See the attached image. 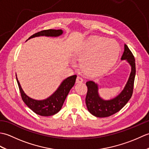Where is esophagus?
Instances as JSON below:
<instances>
[{"instance_id": "esophagus-1", "label": "esophagus", "mask_w": 149, "mask_h": 149, "mask_svg": "<svg viewBox=\"0 0 149 149\" xmlns=\"http://www.w3.org/2000/svg\"><path fill=\"white\" fill-rule=\"evenodd\" d=\"M83 82V79H82V77L78 76L76 79V83H82Z\"/></svg>"}]
</instances>
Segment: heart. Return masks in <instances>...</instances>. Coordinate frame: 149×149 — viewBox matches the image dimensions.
I'll return each instance as SVG.
<instances>
[{
  "instance_id": "heart-1",
  "label": "heart",
  "mask_w": 149,
  "mask_h": 149,
  "mask_svg": "<svg viewBox=\"0 0 149 149\" xmlns=\"http://www.w3.org/2000/svg\"><path fill=\"white\" fill-rule=\"evenodd\" d=\"M120 47L115 41L94 36L82 44L76 52L79 65L85 74L96 76L106 73L115 65Z\"/></svg>"
}]
</instances>
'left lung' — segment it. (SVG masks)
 Segmentation results:
<instances>
[{
    "label": "left lung",
    "mask_w": 149,
    "mask_h": 149,
    "mask_svg": "<svg viewBox=\"0 0 149 149\" xmlns=\"http://www.w3.org/2000/svg\"><path fill=\"white\" fill-rule=\"evenodd\" d=\"M121 60H125L131 66V73L127 83L118 95L109 100H104L100 96L99 85L92 81L86 82L88 92L86 104L88 111L99 118H104L113 115L121 109L131 98L133 91L136 75V65L134 56L127 45L124 46V52Z\"/></svg>",
    "instance_id": "1"
}]
</instances>
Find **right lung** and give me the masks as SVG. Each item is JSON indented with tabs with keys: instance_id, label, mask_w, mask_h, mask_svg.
<instances>
[{
	"instance_id": "add662e5",
	"label": "right lung",
	"mask_w": 149,
	"mask_h": 149,
	"mask_svg": "<svg viewBox=\"0 0 149 149\" xmlns=\"http://www.w3.org/2000/svg\"><path fill=\"white\" fill-rule=\"evenodd\" d=\"M63 33V31L61 29L44 30L34 34L28 40L38 36L58 37L62 35ZM16 78L21 93L22 99L24 103L37 115L43 116H49L55 115L61 110L70 90L74 86L77 75H74L66 78L61 82L58 89L51 95L43 100H35L27 95L22 90L17 75H16Z\"/></svg>"
}]
</instances>
